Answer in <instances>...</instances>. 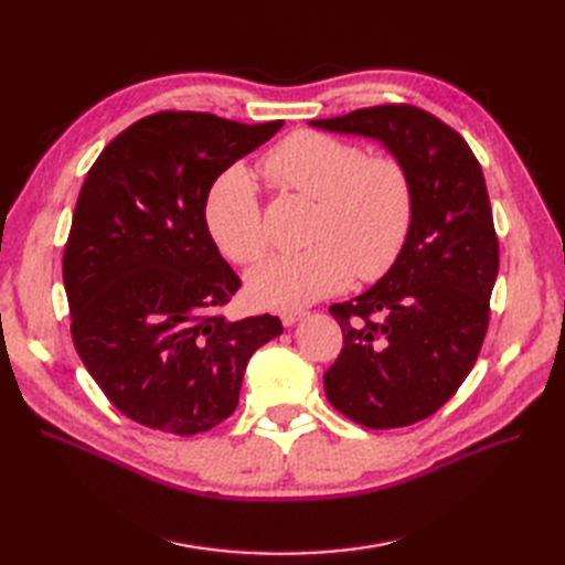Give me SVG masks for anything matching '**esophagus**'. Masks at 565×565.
<instances>
[{
	"mask_svg": "<svg viewBox=\"0 0 565 565\" xmlns=\"http://www.w3.org/2000/svg\"><path fill=\"white\" fill-rule=\"evenodd\" d=\"M301 318H306V311H282L280 316L285 328H292V324H297Z\"/></svg>",
	"mask_w": 565,
	"mask_h": 565,
	"instance_id": "1",
	"label": "esophagus"
}]
</instances>
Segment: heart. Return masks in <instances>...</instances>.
I'll return each mask as SVG.
<instances>
[{
    "label": "heart",
    "instance_id": "b5f03b06",
    "mask_svg": "<svg viewBox=\"0 0 565 565\" xmlns=\"http://www.w3.org/2000/svg\"><path fill=\"white\" fill-rule=\"evenodd\" d=\"M270 181L318 200L311 247L270 256L247 278V295L264 309H301L344 289L353 273L374 280L398 259L413 226V183L401 162L372 158L320 131L289 134L264 158ZM212 241L235 264H254L268 249L259 193L249 169L235 164L204 200Z\"/></svg>",
    "mask_w": 565,
    "mask_h": 565
}]
</instances>
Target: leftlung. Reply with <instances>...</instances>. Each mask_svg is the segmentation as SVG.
I'll return each instance as SVG.
<instances>
[{
  "label": "left lung",
  "mask_w": 565,
  "mask_h": 565,
  "mask_svg": "<svg viewBox=\"0 0 565 565\" xmlns=\"http://www.w3.org/2000/svg\"><path fill=\"white\" fill-rule=\"evenodd\" d=\"M313 129L380 141L413 183V226L367 292L330 313L344 334L324 396L367 429L434 415L471 372L488 330L500 247L481 164L461 136L415 106H377Z\"/></svg>",
  "instance_id": "left-lung-1"
}]
</instances>
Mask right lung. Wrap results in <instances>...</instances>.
<instances>
[{"instance_id": "add662e5", "label": "right lung", "mask_w": 565, "mask_h": 565, "mask_svg": "<svg viewBox=\"0 0 565 565\" xmlns=\"http://www.w3.org/2000/svg\"><path fill=\"white\" fill-rule=\"evenodd\" d=\"M285 122L156 113L104 148L79 191L63 254L73 341L108 401L148 429L210 431L237 407L276 316L228 320L241 278L204 224L212 183Z\"/></svg>"}]
</instances>
